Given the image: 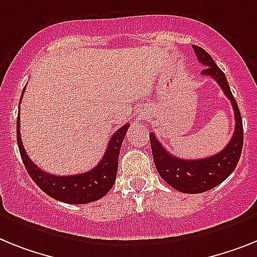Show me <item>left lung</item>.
I'll return each mask as SVG.
<instances>
[{"instance_id":"1","label":"left lung","mask_w":257,"mask_h":257,"mask_svg":"<svg viewBox=\"0 0 257 257\" xmlns=\"http://www.w3.org/2000/svg\"><path fill=\"white\" fill-rule=\"evenodd\" d=\"M193 51L198 61L205 65V69L201 72L202 74L215 79L221 86L223 94L230 99L234 109L235 131L230 142L218 154L195 161L174 157L162 146L154 133H150V144L157 171L167 184L183 193H202L221 184L235 170L243 149L242 116L236 100L231 94L225 73L215 65L210 55L201 47L193 45Z\"/></svg>"}]
</instances>
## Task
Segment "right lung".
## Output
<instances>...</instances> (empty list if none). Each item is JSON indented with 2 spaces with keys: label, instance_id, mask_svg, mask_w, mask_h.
I'll use <instances>...</instances> for the list:
<instances>
[{
  "label": "right lung",
  "instance_id": "add662e5",
  "mask_svg": "<svg viewBox=\"0 0 257 257\" xmlns=\"http://www.w3.org/2000/svg\"><path fill=\"white\" fill-rule=\"evenodd\" d=\"M25 91V90H23ZM22 99V96H21ZM19 116L17 120V141L25 167L39 188L55 200L66 204H87L96 201L112 188L116 180L118 154L129 124L116 131L109 140L102 161L92 170L77 175L57 176L43 171L29 158L21 140Z\"/></svg>",
  "mask_w": 257,
  "mask_h": 257
}]
</instances>
